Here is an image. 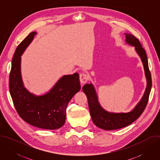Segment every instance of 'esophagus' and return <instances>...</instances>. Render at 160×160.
Segmentation results:
<instances>
[{
  "instance_id": "34e87169",
  "label": "esophagus",
  "mask_w": 160,
  "mask_h": 160,
  "mask_svg": "<svg viewBox=\"0 0 160 160\" xmlns=\"http://www.w3.org/2000/svg\"><path fill=\"white\" fill-rule=\"evenodd\" d=\"M88 79V76L86 73H81L80 75V81L82 83H84L87 82Z\"/></svg>"
}]
</instances>
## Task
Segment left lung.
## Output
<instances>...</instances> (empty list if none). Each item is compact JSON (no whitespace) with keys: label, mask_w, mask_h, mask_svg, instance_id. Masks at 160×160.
Returning a JSON list of instances; mask_svg holds the SVG:
<instances>
[{"label":"left lung","mask_w":160,"mask_h":160,"mask_svg":"<svg viewBox=\"0 0 160 160\" xmlns=\"http://www.w3.org/2000/svg\"><path fill=\"white\" fill-rule=\"evenodd\" d=\"M125 35L126 43L135 48V51L141 59L146 77L147 86L142 99L131 111L128 112H113L107 111L102 108L98 101V97L94 85L92 83L85 84L82 90L88 99L91 118L97 127L103 130H112L122 128L135 122L145 109L151 92L152 80L146 51L142 48L139 40L135 37L130 33H125Z\"/></svg>","instance_id":"1"}]
</instances>
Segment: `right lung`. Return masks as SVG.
Instances as JSON below:
<instances>
[{"label":"right lung","mask_w":160,"mask_h":160,"mask_svg":"<svg viewBox=\"0 0 160 160\" xmlns=\"http://www.w3.org/2000/svg\"><path fill=\"white\" fill-rule=\"evenodd\" d=\"M36 34L30 33L16 49L9 75L10 94L18 115L25 122L40 128L58 129L65 123L68 102L81 88L79 75L62 76L44 95L30 93L22 83L21 56Z\"/></svg>","instance_id":"1"}]
</instances>
